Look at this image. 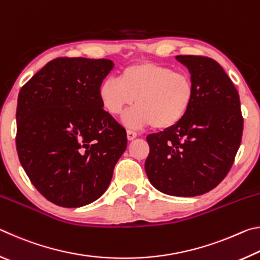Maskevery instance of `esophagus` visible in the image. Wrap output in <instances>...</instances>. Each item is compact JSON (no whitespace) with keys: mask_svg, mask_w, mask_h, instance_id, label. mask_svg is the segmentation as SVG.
<instances>
[{"mask_svg":"<svg viewBox=\"0 0 260 260\" xmlns=\"http://www.w3.org/2000/svg\"><path fill=\"white\" fill-rule=\"evenodd\" d=\"M136 136H138V133H136L135 131H132V129H127V139H128L129 141L134 140Z\"/></svg>","mask_w":260,"mask_h":260,"instance_id":"obj_1","label":"esophagus"}]
</instances>
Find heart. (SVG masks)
Wrapping results in <instances>:
<instances>
[{
	"label": "heart",
	"instance_id": "b5f03b06",
	"mask_svg": "<svg viewBox=\"0 0 260 260\" xmlns=\"http://www.w3.org/2000/svg\"><path fill=\"white\" fill-rule=\"evenodd\" d=\"M195 98L192 78L182 71L153 61H140L122 70L119 79L108 78L100 83L99 99L105 111L118 116L134 103L124 122L139 127L151 124L167 129L181 121Z\"/></svg>",
	"mask_w": 260,
	"mask_h": 260
}]
</instances>
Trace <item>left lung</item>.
<instances>
[{"mask_svg": "<svg viewBox=\"0 0 260 260\" xmlns=\"http://www.w3.org/2000/svg\"><path fill=\"white\" fill-rule=\"evenodd\" d=\"M177 59L191 74L195 98L178 125L147 136L150 151L144 169L159 191L192 197L212 190L230 172L243 117L239 93L218 61L196 55Z\"/></svg>", "mask_w": 260, "mask_h": 260, "instance_id": "left-lung-1", "label": "left lung"}]
</instances>
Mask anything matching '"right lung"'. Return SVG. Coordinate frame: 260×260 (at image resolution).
Returning a JSON list of instances; mask_svg holds the SVG:
<instances>
[{
	"label": "right lung",
	"instance_id": "obj_1",
	"mask_svg": "<svg viewBox=\"0 0 260 260\" xmlns=\"http://www.w3.org/2000/svg\"><path fill=\"white\" fill-rule=\"evenodd\" d=\"M110 59L58 57L21 87L16 148L48 201L79 208L102 196L127 147L126 129L103 109L99 86Z\"/></svg>",
	"mask_w": 260,
	"mask_h": 260
}]
</instances>
